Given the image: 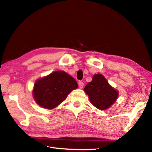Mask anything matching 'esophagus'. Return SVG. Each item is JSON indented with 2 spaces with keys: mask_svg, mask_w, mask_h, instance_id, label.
Wrapping results in <instances>:
<instances>
[{
  "mask_svg": "<svg viewBox=\"0 0 152 152\" xmlns=\"http://www.w3.org/2000/svg\"><path fill=\"white\" fill-rule=\"evenodd\" d=\"M78 86H79L80 88H83V86H84V83H83V82H81V81L78 82Z\"/></svg>",
  "mask_w": 152,
  "mask_h": 152,
  "instance_id": "esophagus-1",
  "label": "esophagus"
}]
</instances>
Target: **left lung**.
<instances>
[{"mask_svg":"<svg viewBox=\"0 0 152 152\" xmlns=\"http://www.w3.org/2000/svg\"><path fill=\"white\" fill-rule=\"evenodd\" d=\"M84 91L91 103L101 110L107 109L114 104L119 94L101 74L94 75L92 80L86 84Z\"/></svg>","mask_w":152,"mask_h":152,"instance_id":"8db88e82","label":"left lung"}]
</instances>
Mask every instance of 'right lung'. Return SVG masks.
I'll return each mask as SVG.
<instances>
[{
	"mask_svg": "<svg viewBox=\"0 0 152 152\" xmlns=\"http://www.w3.org/2000/svg\"><path fill=\"white\" fill-rule=\"evenodd\" d=\"M77 88L78 84L73 77L64 71H56L36 80L33 95L38 105L45 109H52Z\"/></svg>",
	"mask_w": 152,
	"mask_h": 152,
	"instance_id": "obj_1",
	"label": "right lung"
}]
</instances>
